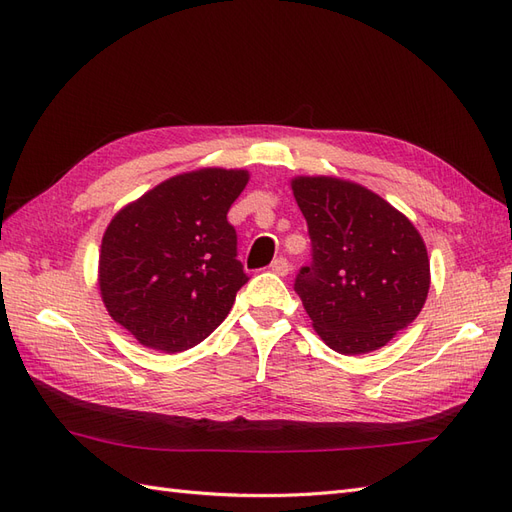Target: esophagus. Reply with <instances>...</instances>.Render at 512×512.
<instances>
[{"label":"esophagus","instance_id":"34e87169","mask_svg":"<svg viewBox=\"0 0 512 512\" xmlns=\"http://www.w3.org/2000/svg\"><path fill=\"white\" fill-rule=\"evenodd\" d=\"M271 271H273V273H277V275H288V271H290V262H288L284 256L275 258V260L271 262Z\"/></svg>","mask_w":512,"mask_h":512}]
</instances>
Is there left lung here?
<instances>
[{
  "label": "left lung",
  "mask_w": 512,
  "mask_h": 512,
  "mask_svg": "<svg viewBox=\"0 0 512 512\" xmlns=\"http://www.w3.org/2000/svg\"><path fill=\"white\" fill-rule=\"evenodd\" d=\"M292 192L312 239L294 290L324 344L339 354L386 346L421 312L429 258L412 222L363 185L297 177Z\"/></svg>",
  "instance_id": "1"
}]
</instances>
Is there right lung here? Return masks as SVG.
<instances>
[{"mask_svg": "<svg viewBox=\"0 0 512 512\" xmlns=\"http://www.w3.org/2000/svg\"><path fill=\"white\" fill-rule=\"evenodd\" d=\"M245 170L203 168L168 179L121 209L100 250L108 314L138 342L183 352L228 316L247 273L237 230L226 218L247 183Z\"/></svg>", "mask_w": 512, "mask_h": 512, "instance_id": "add662e5", "label": "right lung"}]
</instances>
